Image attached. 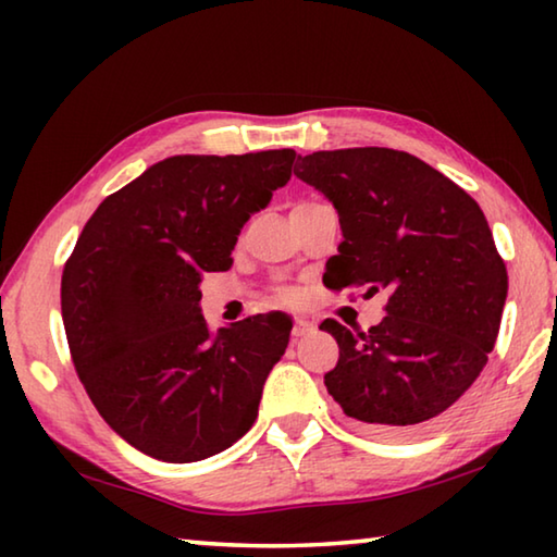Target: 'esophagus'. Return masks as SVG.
Listing matches in <instances>:
<instances>
[{"label": "esophagus", "mask_w": 557, "mask_h": 557, "mask_svg": "<svg viewBox=\"0 0 557 557\" xmlns=\"http://www.w3.org/2000/svg\"><path fill=\"white\" fill-rule=\"evenodd\" d=\"M312 324L309 322H305V319H295V324H292V338H301V336H307L309 332H312Z\"/></svg>", "instance_id": "34e87169"}]
</instances>
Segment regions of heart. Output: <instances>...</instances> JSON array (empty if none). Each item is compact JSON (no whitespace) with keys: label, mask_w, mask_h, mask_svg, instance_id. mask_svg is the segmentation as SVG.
Returning <instances> with one entry per match:
<instances>
[{"label":"heart","mask_w":557,"mask_h":557,"mask_svg":"<svg viewBox=\"0 0 557 557\" xmlns=\"http://www.w3.org/2000/svg\"><path fill=\"white\" fill-rule=\"evenodd\" d=\"M305 203V201H301ZM280 301H292V299H297V292L295 289H277V295H275Z\"/></svg>","instance_id":"b5f03b06"}]
</instances>
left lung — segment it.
<instances>
[{"label":"left lung","mask_w":557,"mask_h":557,"mask_svg":"<svg viewBox=\"0 0 557 557\" xmlns=\"http://www.w3.org/2000/svg\"><path fill=\"white\" fill-rule=\"evenodd\" d=\"M295 174L338 211L344 240L329 258L334 292H388L385 317L338 344L324 375L342 410L383 437L428 432L488 361L508 292L506 262L479 203L408 152L354 147L299 157Z\"/></svg>","instance_id":"1"}]
</instances>
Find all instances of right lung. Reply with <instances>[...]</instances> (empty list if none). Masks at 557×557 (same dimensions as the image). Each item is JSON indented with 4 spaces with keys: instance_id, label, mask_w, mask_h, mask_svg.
I'll return each instance as SVG.
<instances>
[{
    "instance_id": "add662e5",
    "label": "right lung",
    "mask_w": 557,
    "mask_h": 557,
    "mask_svg": "<svg viewBox=\"0 0 557 557\" xmlns=\"http://www.w3.org/2000/svg\"><path fill=\"white\" fill-rule=\"evenodd\" d=\"M295 159V149L169 157L110 194L65 260L61 314L75 373L102 420L149 457H213L258 418L289 317L213 332L199 285L231 268L243 223L289 182Z\"/></svg>"
}]
</instances>
